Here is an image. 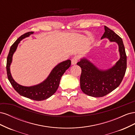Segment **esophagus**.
Wrapping results in <instances>:
<instances>
[{"mask_svg": "<svg viewBox=\"0 0 135 135\" xmlns=\"http://www.w3.org/2000/svg\"><path fill=\"white\" fill-rule=\"evenodd\" d=\"M78 60H79V57L78 56H74V57H73L71 60V65H75L77 63Z\"/></svg>", "mask_w": 135, "mask_h": 135, "instance_id": "1", "label": "esophagus"}]
</instances>
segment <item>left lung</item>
I'll list each match as a JSON object with an SVG mask.
<instances>
[{
    "instance_id": "8db88e82",
    "label": "left lung",
    "mask_w": 135,
    "mask_h": 135,
    "mask_svg": "<svg viewBox=\"0 0 135 135\" xmlns=\"http://www.w3.org/2000/svg\"><path fill=\"white\" fill-rule=\"evenodd\" d=\"M105 32L101 39L108 38L116 42L119 47L120 59L115 65L108 70H101L88 60L81 59L77 65L81 69L80 88L86 95L100 97L116 89L122 82L127 69V56L123 40L115 32L105 26Z\"/></svg>"
}]
</instances>
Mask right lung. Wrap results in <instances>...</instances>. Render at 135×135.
<instances>
[{"label": "right lung", "mask_w": 135, "mask_h": 135, "mask_svg": "<svg viewBox=\"0 0 135 135\" xmlns=\"http://www.w3.org/2000/svg\"><path fill=\"white\" fill-rule=\"evenodd\" d=\"M33 33L34 32L30 31L22 35L12 45L7 59V73L8 79L12 87L20 95L31 100L42 101L50 97L56 92L59 86L61 76L70 66L71 61L68 60L59 64L53 69L47 78L39 84L31 87H25L16 83L12 78L10 71V65L12 61V56L20 41Z\"/></svg>", "instance_id": "1"}]
</instances>
